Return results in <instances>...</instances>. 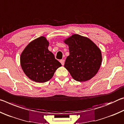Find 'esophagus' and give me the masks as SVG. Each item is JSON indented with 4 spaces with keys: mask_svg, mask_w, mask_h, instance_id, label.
I'll use <instances>...</instances> for the list:
<instances>
[{
    "mask_svg": "<svg viewBox=\"0 0 124 124\" xmlns=\"http://www.w3.org/2000/svg\"><path fill=\"white\" fill-rule=\"evenodd\" d=\"M60 62H61V63L62 64V66H63V65L64 64V60H61L60 61Z\"/></svg>",
    "mask_w": 124,
    "mask_h": 124,
    "instance_id": "esophagus-1",
    "label": "esophagus"
}]
</instances>
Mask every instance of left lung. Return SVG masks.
I'll use <instances>...</instances> for the list:
<instances>
[{
	"instance_id": "1",
	"label": "left lung",
	"mask_w": 124,
	"mask_h": 124,
	"mask_svg": "<svg viewBox=\"0 0 124 124\" xmlns=\"http://www.w3.org/2000/svg\"><path fill=\"white\" fill-rule=\"evenodd\" d=\"M64 42L70 50L64 66L73 78L82 82L95 76L102 62L101 51L95 44L78 34L72 35Z\"/></svg>"
}]
</instances>
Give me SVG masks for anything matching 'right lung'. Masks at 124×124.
Listing matches in <instances>:
<instances>
[{
  "label": "right lung",
  "instance_id": "add662e5",
  "mask_svg": "<svg viewBox=\"0 0 124 124\" xmlns=\"http://www.w3.org/2000/svg\"><path fill=\"white\" fill-rule=\"evenodd\" d=\"M49 41L40 37L31 42L21 54V66L27 77L37 83H45L62 66L48 50Z\"/></svg>",
  "mask_w": 124,
  "mask_h": 124
}]
</instances>
